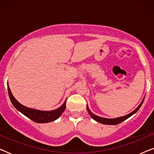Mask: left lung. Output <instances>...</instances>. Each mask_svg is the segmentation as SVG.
I'll return each mask as SVG.
<instances>
[{
    "mask_svg": "<svg viewBox=\"0 0 154 154\" xmlns=\"http://www.w3.org/2000/svg\"><path fill=\"white\" fill-rule=\"evenodd\" d=\"M144 97L143 98V100H142V102H141L140 105H139V106L137 107V108L134 109L133 111H132L131 113H128V115L123 116H121V117L115 118V119H106V118L100 117V116H97L95 114H94V113L90 110V109H89V107H88V104H87V110L88 111V113H89V114L90 115V116L92 117V119H93L94 121L98 122V123L105 124V125H117V124L121 123V122L125 121V120L128 119V118H130V116H131L134 114V113H135L139 109H140L141 106H142V103H143V102H144Z\"/></svg>",
    "mask_w": 154,
    "mask_h": 154,
    "instance_id": "left-lung-1",
    "label": "left lung"
}]
</instances>
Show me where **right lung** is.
Wrapping results in <instances>:
<instances>
[{"label":"right lung","instance_id":"add662e5","mask_svg":"<svg viewBox=\"0 0 154 154\" xmlns=\"http://www.w3.org/2000/svg\"><path fill=\"white\" fill-rule=\"evenodd\" d=\"M8 90L9 97L11 101L12 104L15 107L17 110L20 111L24 114L25 116H26L29 119L32 120L33 121L38 123H50V122L54 121L58 119L59 117L62 115V113L64 112L66 108V100L64 101L62 106L59 107L57 109L52 111H41L38 109H31L26 107L20 104L17 100L14 98V97L12 94L10 88L8 83Z\"/></svg>","mask_w":154,"mask_h":154}]
</instances>
